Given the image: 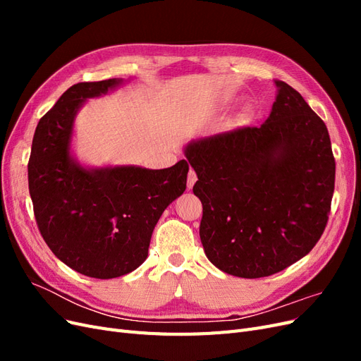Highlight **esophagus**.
I'll return each mask as SVG.
<instances>
[{
	"instance_id": "obj_1",
	"label": "esophagus",
	"mask_w": 361,
	"mask_h": 361,
	"mask_svg": "<svg viewBox=\"0 0 361 361\" xmlns=\"http://www.w3.org/2000/svg\"><path fill=\"white\" fill-rule=\"evenodd\" d=\"M197 182V173H195L192 169L188 173V178H187V187L191 190L194 187V183Z\"/></svg>"
}]
</instances>
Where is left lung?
<instances>
[{"instance_id": "8db88e82", "label": "left lung", "mask_w": 361, "mask_h": 361, "mask_svg": "<svg viewBox=\"0 0 361 361\" xmlns=\"http://www.w3.org/2000/svg\"><path fill=\"white\" fill-rule=\"evenodd\" d=\"M265 123L190 143L203 204L200 239L212 264L268 277L304 257L325 231L336 162L322 118L283 81Z\"/></svg>"}]
</instances>
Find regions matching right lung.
I'll use <instances>...</instances> for the list:
<instances>
[{
    "instance_id": "obj_1",
    "label": "right lung",
    "mask_w": 361,
    "mask_h": 361,
    "mask_svg": "<svg viewBox=\"0 0 361 361\" xmlns=\"http://www.w3.org/2000/svg\"><path fill=\"white\" fill-rule=\"evenodd\" d=\"M122 80L78 82L43 116L32 137L28 188L39 232L63 264L93 279H116L147 257L164 209L187 188L190 164L149 170H87L69 154L73 117L87 97Z\"/></svg>"
}]
</instances>
